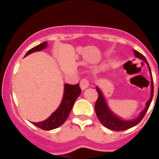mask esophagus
Listing matches in <instances>:
<instances>
[{"instance_id":"obj_1","label":"esophagus","mask_w":159,"mask_h":159,"mask_svg":"<svg viewBox=\"0 0 159 159\" xmlns=\"http://www.w3.org/2000/svg\"><path fill=\"white\" fill-rule=\"evenodd\" d=\"M89 84H90V81H89V78H83V79L80 81V86H81V89L82 90L87 89V88L89 86Z\"/></svg>"}]
</instances>
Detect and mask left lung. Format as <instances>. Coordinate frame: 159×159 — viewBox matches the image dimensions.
<instances>
[{
	"label": "left lung",
	"mask_w": 159,
	"mask_h": 159,
	"mask_svg": "<svg viewBox=\"0 0 159 159\" xmlns=\"http://www.w3.org/2000/svg\"><path fill=\"white\" fill-rule=\"evenodd\" d=\"M134 55H135V57L145 61L146 62L147 65H148V61H146V59H145V56H144L143 54L139 53V51H137L136 50H134ZM148 68H149V65H148ZM149 70H150V73L151 75H152L150 68H149ZM97 91H98V97L95 105H94V110H95L96 115H97V117L98 118L99 121H100V122L102 123L105 127H106L107 129L114 130V131H125V130H127L130 129V128L134 127V126H135L136 125L139 124V123L142 121V118H144V116H145L147 111L148 109L149 106H150V104L151 102H152V98H153V94H154V85H153L152 75V92H151L150 99L147 102L146 107H145V109L142 111V113H141L140 115L139 116V118H137L136 119H134V120H131V121H125V120L121 119V118H119L118 117H117L116 115H114V114L111 111L109 108H108V105H107L106 102H105V98H104L103 95H102V92H101L100 89H99L98 88H97Z\"/></svg>",
	"instance_id": "left-lung-1"
}]
</instances>
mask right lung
<instances>
[{
  "label": "right lung",
  "instance_id": "obj_1",
  "mask_svg": "<svg viewBox=\"0 0 159 159\" xmlns=\"http://www.w3.org/2000/svg\"><path fill=\"white\" fill-rule=\"evenodd\" d=\"M46 46H47V42L41 43V44L34 47L33 48L30 49L25 54V56L28 55L30 53L41 51V50L45 48ZM81 92V90L79 87V84H74V85L73 84H65L63 99H62V102L59 108L45 121L37 123L32 122V124L34 125L37 127L40 128L41 129L46 130V131L60 127L68 118L70 111L73 108L75 100L80 95Z\"/></svg>",
  "mask_w": 159,
  "mask_h": 159
}]
</instances>
